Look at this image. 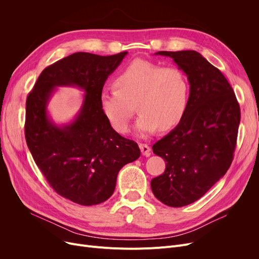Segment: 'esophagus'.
I'll list each match as a JSON object with an SVG mask.
<instances>
[{"label":"esophagus","mask_w":259,"mask_h":259,"mask_svg":"<svg viewBox=\"0 0 259 259\" xmlns=\"http://www.w3.org/2000/svg\"><path fill=\"white\" fill-rule=\"evenodd\" d=\"M140 148H141V151L142 154L145 156H149L150 155V147H149L147 144H140Z\"/></svg>","instance_id":"esophagus-1"}]
</instances>
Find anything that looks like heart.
Returning <instances> with one entry per match:
<instances>
[{
    "instance_id": "b5f03b06",
    "label": "heart",
    "mask_w": 259,
    "mask_h": 259,
    "mask_svg": "<svg viewBox=\"0 0 259 259\" xmlns=\"http://www.w3.org/2000/svg\"><path fill=\"white\" fill-rule=\"evenodd\" d=\"M115 88L100 94L101 109L114 130L125 133L139 106L137 133L148 137L159 127L169 130L184 118L191 98V85L179 67L134 60L114 80Z\"/></svg>"
}]
</instances>
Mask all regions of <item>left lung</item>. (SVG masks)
Instances as JSON below:
<instances>
[{"label":"left lung","instance_id":"obj_1","mask_svg":"<svg viewBox=\"0 0 259 259\" xmlns=\"http://www.w3.org/2000/svg\"><path fill=\"white\" fill-rule=\"evenodd\" d=\"M173 59L191 85L188 110L180 124L156 142L153 153L166 161L151 181L154 196L169 207L190 205L219 182L233 160L240 108L227 78L194 50L158 51Z\"/></svg>","mask_w":259,"mask_h":259}]
</instances>
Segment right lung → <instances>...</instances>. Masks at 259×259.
<instances>
[{
  "label": "right lung",
  "mask_w": 259,
  "mask_h": 259,
  "mask_svg": "<svg viewBox=\"0 0 259 259\" xmlns=\"http://www.w3.org/2000/svg\"><path fill=\"white\" fill-rule=\"evenodd\" d=\"M127 53L75 52L45 68L27 97L25 138L35 164L54 191L78 205L107 200L119 170L141 155L137 143L111 127L100 105L106 79ZM66 85L84 90V101L71 123L58 126L47 106L55 88Z\"/></svg>",
  "instance_id": "obj_1"
}]
</instances>
